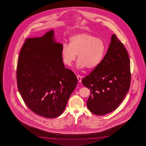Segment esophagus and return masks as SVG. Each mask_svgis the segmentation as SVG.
I'll use <instances>...</instances> for the list:
<instances>
[{
	"label": "esophagus",
	"instance_id": "1",
	"mask_svg": "<svg viewBox=\"0 0 146 146\" xmlns=\"http://www.w3.org/2000/svg\"><path fill=\"white\" fill-rule=\"evenodd\" d=\"M77 77L78 81H79V82H81V80H82V77H81V76H80V75H77Z\"/></svg>",
	"mask_w": 146,
	"mask_h": 146
}]
</instances>
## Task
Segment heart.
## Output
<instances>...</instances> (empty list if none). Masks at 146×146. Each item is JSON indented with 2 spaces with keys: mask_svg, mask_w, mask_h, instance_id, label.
I'll return each instance as SVG.
<instances>
[{
  "mask_svg": "<svg viewBox=\"0 0 146 146\" xmlns=\"http://www.w3.org/2000/svg\"><path fill=\"white\" fill-rule=\"evenodd\" d=\"M104 50L105 46L101 39L88 33H81L72 36L69 44H63L61 55L63 62L70 66L78 54V68L86 67L93 69L99 65Z\"/></svg>",
  "mask_w": 146,
  "mask_h": 146,
  "instance_id": "obj_1",
  "label": "heart"
}]
</instances>
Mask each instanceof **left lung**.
<instances>
[{
    "label": "left lung",
    "mask_w": 146,
    "mask_h": 146,
    "mask_svg": "<svg viewBox=\"0 0 146 146\" xmlns=\"http://www.w3.org/2000/svg\"><path fill=\"white\" fill-rule=\"evenodd\" d=\"M130 60L124 44L113 34L99 65L82 80L90 89L87 107L97 115H106L121 104L130 86Z\"/></svg>",
    "instance_id": "left-lung-1"
}]
</instances>
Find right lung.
Wrapping results in <instances>:
<instances>
[{
  "label": "right lung",
  "mask_w": 146,
  "mask_h": 146,
  "mask_svg": "<svg viewBox=\"0 0 146 146\" xmlns=\"http://www.w3.org/2000/svg\"><path fill=\"white\" fill-rule=\"evenodd\" d=\"M54 31L43 36L27 38L17 67V86L25 104L46 118L62 114L77 84L74 72L65 67L62 45L54 40Z\"/></svg>",
  "instance_id": "right-lung-1"
}]
</instances>
